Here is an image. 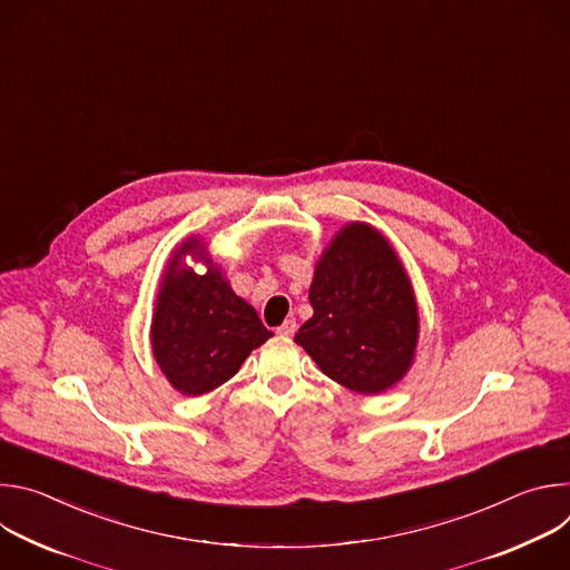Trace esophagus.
I'll use <instances>...</instances> for the list:
<instances>
[{"label":"esophagus","instance_id":"obj_1","mask_svg":"<svg viewBox=\"0 0 570 570\" xmlns=\"http://www.w3.org/2000/svg\"><path fill=\"white\" fill-rule=\"evenodd\" d=\"M295 332H297V322L295 320H284L279 327H277V334L279 336H286V338H291V336H295Z\"/></svg>","mask_w":570,"mask_h":570}]
</instances>
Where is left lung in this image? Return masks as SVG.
Returning a JSON list of instances; mask_svg holds the SVG:
<instances>
[{"mask_svg":"<svg viewBox=\"0 0 570 570\" xmlns=\"http://www.w3.org/2000/svg\"><path fill=\"white\" fill-rule=\"evenodd\" d=\"M313 317L295 343L336 383L379 394L413 365L420 313L387 238L367 223L345 225L322 253L308 288Z\"/></svg>","mask_w":570,"mask_h":570,"instance_id":"8db88e82","label":"left lung"}]
</instances>
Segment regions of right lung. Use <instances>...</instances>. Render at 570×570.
<instances>
[{
	"mask_svg": "<svg viewBox=\"0 0 570 570\" xmlns=\"http://www.w3.org/2000/svg\"><path fill=\"white\" fill-rule=\"evenodd\" d=\"M187 254L208 266L205 276L181 264ZM271 336L257 311L212 264L205 243L185 240L161 279L150 324L153 356L169 383L187 396L205 394L232 379Z\"/></svg>",
	"mask_w": 570,
	"mask_h": 570,
	"instance_id": "add662e5",
	"label": "right lung"
}]
</instances>
